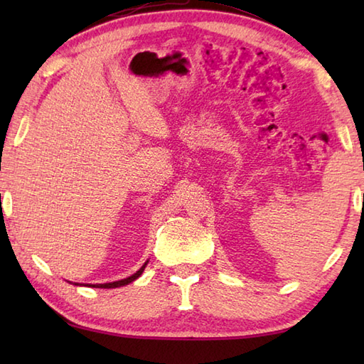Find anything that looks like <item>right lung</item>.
I'll list each match as a JSON object with an SVG mask.
<instances>
[{"label":"right lung","mask_w":364,"mask_h":364,"mask_svg":"<svg viewBox=\"0 0 364 364\" xmlns=\"http://www.w3.org/2000/svg\"><path fill=\"white\" fill-rule=\"evenodd\" d=\"M149 262V261H146ZM146 262L145 264L137 270L136 274H133L131 277H128V278H123V280H119V282H112V283H105V284H89V286H92V288H105V289H109V288H119V286H125V284H128V283H131V282H134L136 278H139L142 275V272H144V269H145V266H146Z\"/></svg>","instance_id":"obj_1"}]
</instances>
